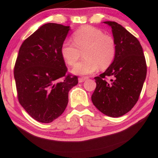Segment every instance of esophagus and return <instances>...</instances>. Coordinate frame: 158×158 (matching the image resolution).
<instances>
[{
    "instance_id": "esophagus-1",
    "label": "esophagus",
    "mask_w": 158,
    "mask_h": 158,
    "mask_svg": "<svg viewBox=\"0 0 158 158\" xmlns=\"http://www.w3.org/2000/svg\"><path fill=\"white\" fill-rule=\"evenodd\" d=\"M87 79H88V77H81L78 78V81H79V83H82Z\"/></svg>"
}]
</instances>
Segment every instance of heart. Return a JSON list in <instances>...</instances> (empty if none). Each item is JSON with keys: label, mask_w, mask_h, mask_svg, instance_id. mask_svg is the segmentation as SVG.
Returning <instances> with one entry per match:
<instances>
[{"label": "heart", "mask_w": 158, "mask_h": 158, "mask_svg": "<svg viewBox=\"0 0 158 158\" xmlns=\"http://www.w3.org/2000/svg\"><path fill=\"white\" fill-rule=\"evenodd\" d=\"M73 42L65 40L61 47V55L68 65L77 62L84 52V60L77 63L72 72L87 75L96 72L99 68L110 67L116 53V43L112 35L91 26H84L74 32Z\"/></svg>", "instance_id": "heart-1"}]
</instances>
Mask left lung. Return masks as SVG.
<instances>
[{
  "instance_id": "left-lung-1",
  "label": "left lung",
  "mask_w": 158,
  "mask_h": 158,
  "mask_svg": "<svg viewBox=\"0 0 158 158\" xmlns=\"http://www.w3.org/2000/svg\"><path fill=\"white\" fill-rule=\"evenodd\" d=\"M116 43L114 61L106 71L95 77L97 87L91 97L103 114L119 117L129 112L139 100L147 74V64L139 41L123 26L106 21ZM110 77V81L106 78Z\"/></svg>"
}]
</instances>
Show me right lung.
Masks as SVG:
<instances>
[{"mask_svg":"<svg viewBox=\"0 0 158 158\" xmlns=\"http://www.w3.org/2000/svg\"><path fill=\"white\" fill-rule=\"evenodd\" d=\"M70 27L44 24L26 39L14 66L19 103L32 118L43 123L64 113L68 92L77 85V76L68 74L61 47Z\"/></svg>","mask_w":158,"mask_h":158,"instance_id":"right-lung-1","label":"right lung"}]
</instances>
